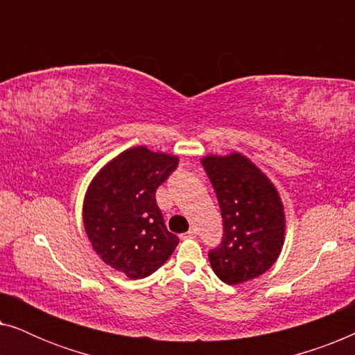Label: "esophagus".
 <instances>
[{
    "instance_id": "esophagus-1",
    "label": "esophagus",
    "mask_w": 355,
    "mask_h": 355,
    "mask_svg": "<svg viewBox=\"0 0 355 355\" xmlns=\"http://www.w3.org/2000/svg\"><path fill=\"white\" fill-rule=\"evenodd\" d=\"M196 236H197V231L193 230V227L192 230H189L187 232H184V234H181L182 239H192V237H196Z\"/></svg>"
}]
</instances>
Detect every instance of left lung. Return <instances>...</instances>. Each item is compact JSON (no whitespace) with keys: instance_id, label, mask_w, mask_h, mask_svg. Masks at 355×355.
<instances>
[{"instance_id":"obj_1","label":"left lung","mask_w":355,"mask_h":355,"mask_svg":"<svg viewBox=\"0 0 355 355\" xmlns=\"http://www.w3.org/2000/svg\"><path fill=\"white\" fill-rule=\"evenodd\" d=\"M203 169L223 216L221 244L208 252L215 275L236 286L263 275L284 244L286 215L273 182L242 153L208 155Z\"/></svg>"}]
</instances>
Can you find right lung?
<instances>
[{
	"label": "right lung",
	"instance_id": "obj_1",
	"mask_svg": "<svg viewBox=\"0 0 355 355\" xmlns=\"http://www.w3.org/2000/svg\"><path fill=\"white\" fill-rule=\"evenodd\" d=\"M174 155L132 147L106 163L85 192L84 226L96 255L130 279L157 271L179 244L155 192L178 168Z\"/></svg>",
	"mask_w": 355,
	"mask_h": 355
}]
</instances>
